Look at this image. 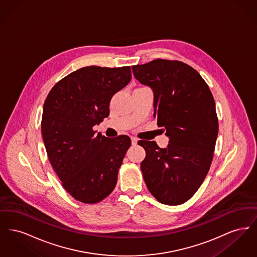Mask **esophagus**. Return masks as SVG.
I'll return each mask as SVG.
<instances>
[{
	"instance_id": "34e87169",
	"label": "esophagus",
	"mask_w": 257,
	"mask_h": 257,
	"mask_svg": "<svg viewBox=\"0 0 257 257\" xmlns=\"http://www.w3.org/2000/svg\"><path fill=\"white\" fill-rule=\"evenodd\" d=\"M131 142H132V146H137L138 139L136 137H131Z\"/></svg>"
}]
</instances>
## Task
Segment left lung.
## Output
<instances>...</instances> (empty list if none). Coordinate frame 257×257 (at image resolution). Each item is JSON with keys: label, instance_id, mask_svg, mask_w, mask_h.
<instances>
[{"label": "left lung", "instance_id": "obj_1", "mask_svg": "<svg viewBox=\"0 0 257 257\" xmlns=\"http://www.w3.org/2000/svg\"><path fill=\"white\" fill-rule=\"evenodd\" d=\"M135 78L154 91V117L170 137L167 148L139 141L148 191L159 202L179 205L203 183L210 169L219 121L213 94L199 73L180 61L157 59L132 66Z\"/></svg>", "mask_w": 257, "mask_h": 257}]
</instances>
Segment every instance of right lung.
Returning a JSON list of instances; mask_svg holds the SVG:
<instances>
[{
  "label": "right lung",
  "instance_id": "add662e5",
  "mask_svg": "<svg viewBox=\"0 0 257 257\" xmlns=\"http://www.w3.org/2000/svg\"><path fill=\"white\" fill-rule=\"evenodd\" d=\"M131 67L86 66L62 78L43 105L41 132L50 163L66 192L95 204L113 191L131 139L93 130L109 116L110 99L131 80Z\"/></svg>",
  "mask_w": 257,
  "mask_h": 257
}]
</instances>
